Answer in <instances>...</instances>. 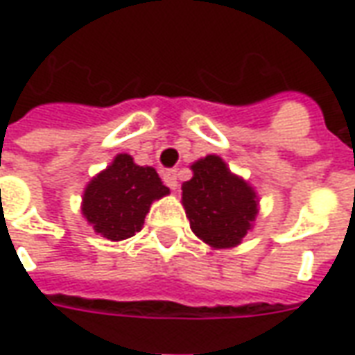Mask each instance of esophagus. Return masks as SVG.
<instances>
[{"mask_svg": "<svg viewBox=\"0 0 355 355\" xmlns=\"http://www.w3.org/2000/svg\"><path fill=\"white\" fill-rule=\"evenodd\" d=\"M163 182L169 186L171 190H177L178 186V175L177 169H167L163 173Z\"/></svg>", "mask_w": 355, "mask_h": 355, "instance_id": "34e87169", "label": "esophagus"}]
</instances>
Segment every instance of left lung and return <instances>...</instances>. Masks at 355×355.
<instances>
[{
  "mask_svg": "<svg viewBox=\"0 0 355 355\" xmlns=\"http://www.w3.org/2000/svg\"><path fill=\"white\" fill-rule=\"evenodd\" d=\"M193 177L182 184V203L190 228L216 249L238 245L257 216V193L232 175L218 155L192 165Z\"/></svg>",
  "mask_w": 355,
  "mask_h": 355,
  "instance_id": "obj_1",
  "label": "left lung"
}]
</instances>
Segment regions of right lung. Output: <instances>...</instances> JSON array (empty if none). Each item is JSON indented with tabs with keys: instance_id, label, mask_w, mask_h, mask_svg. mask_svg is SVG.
<instances>
[{
	"instance_id": "obj_1",
	"label": "right lung",
	"mask_w": 355,
	"mask_h": 355,
	"mask_svg": "<svg viewBox=\"0 0 355 355\" xmlns=\"http://www.w3.org/2000/svg\"><path fill=\"white\" fill-rule=\"evenodd\" d=\"M165 193L169 188L163 186L154 167H140L131 155L119 154L89 182L81 211L98 234L119 241L140 232L152 201Z\"/></svg>"
}]
</instances>
